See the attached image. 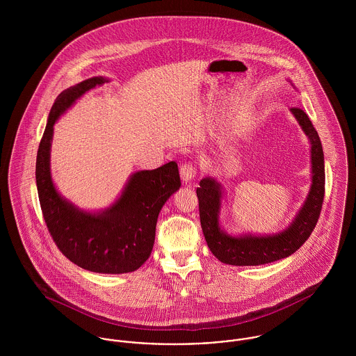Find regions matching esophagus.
Segmentation results:
<instances>
[{
    "instance_id": "esophagus-1",
    "label": "esophagus",
    "mask_w": 356,
    "mask_h": 356,
    "mask_svg": "<svg viewBox=\"0 0 356 356\" xmlns=\"http://www.w3.org/2000/svg\"><path fill=\"white\" fill-rule=\"evenodd\" d=\"M181 179L188 184L191 181L195 179L196 174H197V167L192 163V161H185L182 165H181Z\"/></svg>"
}]
</instances>
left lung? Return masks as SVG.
Listing matches in <instances>:
<instances>
[{
  "label": "left lung",
  "instance_id": "obj_1",
  "mask_svg": "<svg viewBox=\"0 0 356 356\" xmlns=\"http://www.w3.org/2000/svg\"><path fill=\"white\" fill-rule=\"evenodd\" d=\"M311 143L312 184L305 204L288 229L270 236L245 234L233 237L219 226L222 189L213 178H204L197 188L200 222L211 252L222 263L232 266H259L271 263L296 252L311 236L325 196V161L319 136L303 109L291 108Z\"/></svg>",
  "mask_w": 356,
  "mask_h": 356
}]
</instances>
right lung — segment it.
<instances>
[{"label": "right lung", "mask_w": 356, "mask_h": 356, "mask_svg": "<svg viewBox=\"0 0 356 356\" xmlns=\"http://www.w3.org/2000/svg\"><path fill=\"white\" fill-rule=\"evenodd\" d=\"M104 82L105 78L95 76L57 96L37 153L35 181L45 223L61 254L93 273L123 274L136 271L151 256L159 212L179 189L181 178L175 161L137 171L120 197L97 213L85 212L58 195L51 175L53 126L82 95Z\"/></svg>", "instance_id": "right-lung-1"}]
</instances>
